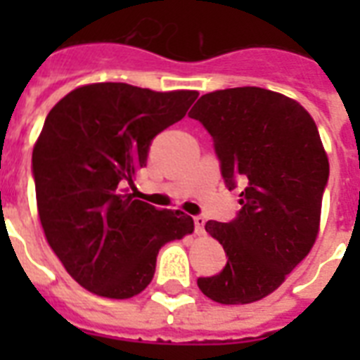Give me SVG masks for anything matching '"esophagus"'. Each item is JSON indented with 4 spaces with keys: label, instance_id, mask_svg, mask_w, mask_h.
<instances>
[{
    "label": "esophagus",
    "instance_id": "esophagus-1",
    "mask_svg": "<svg viewBox=\"0 0 360 360\" xmlns=\"http://www.w3.org/2000/svg\"><path fill=\"white\" fill-rule=\"evenodd\" d=\"M194 230H196L198 236L205 233V219L203 217H194Z\"/></svg>",
    "mask_w": 360,
    "mask_h": 360
}]
</instances>
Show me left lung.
I'll list each match as a JSON object with an SVG mask.
<instances>
[{
    "label": "left lung",
    "instance_id": "1",
    "mask_svg": "<svg viewBox=\"0 0 360 360\" xmlns=\"http://www.w3.org/2000/svg\"><path fill=\"white\" fill-rule=\"evenodd\" d=\"M213 138L224 185L240 188L230 222L209 220L226 267L198 278L220 304H248L273 293L307 257L318 236L329 160L307 110L262 87L207 93L188 112Z\"/></svg>",
    "mask_w": 360,
    "mask_h": 360
}]
</instances>
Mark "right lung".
I'll list each match as a JSON object with an SVG mask.
<instances>
[{"label":"right lung","mask_w":360,"mask_h":360,"mask_svg":"<svg viewBox=\"0 0 360 360\" xmlns=\"http://www.w3.org/2000/svg\"><path fill=\"white\" fill-rule=\"evenodd\" d=\"M196 98L106 82L70 91L46 115L31 158L37 209L48 245L82 288L110 299L138 295L158 250L194 231L188 214L158 211L127 186L147 164L153 138Z\"/></svg>","instance_id":"obj_1"}]
</instances>
